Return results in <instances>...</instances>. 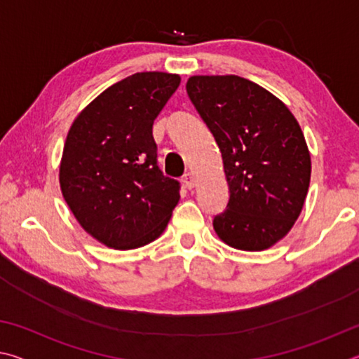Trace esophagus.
I'll return each instance as SVG.
<instances>
[{
  "mask_svg": "<svg viewBox=\"0 0 359 359\" xmlns=\"http://www.w3.org/2000/svg\"><path fill=\"white\" fill-rule=\"evenodd\" d=\"M182 182H184L188 190H191V188H194V184H196V180H194V175L191 172L184 174V177H182Z\"/></svg>",
  "mask_w": 359,
  "mask_h": 359,
  "instance_id": "obj_1",
  "label": "esophagus"
}]
</instances>
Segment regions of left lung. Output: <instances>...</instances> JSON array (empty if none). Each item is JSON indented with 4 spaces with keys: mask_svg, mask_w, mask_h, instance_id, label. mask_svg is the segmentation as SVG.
I'll return each mask as SVG.
<instances>
[{
    "mask_svg": "<svg viewBox=\"0 0 359 359\" xmlns=\"http://www.w3.org/2000/svg\"><path fill=\"white\" fill-rule=\"evenodd\" d=\"M188 98L222 151L229 199L214 217L224 244L258 252L287 236L311 184V155L280 100L239 76H193Z\"/></svg>",
    "mask_w": 359,
    "mask_h": 359,
    "instance_id": "left-lung-1",
    "label": "left lung"
}]
</instances>
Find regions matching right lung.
Instances as JSON below:
<instances>
[{
  "label": "right lung",
  "mask_w": 359,
  "mask_h": 359,
  "mask_svg": "<svg viewBox=\"0 0 359 359\" xmlns=\"http://www.w3.org/2000/svg\"><path fill=\"white\" fill-rule=\"evenodd\" d=\"M180 85L177 74L136 72L79 114L66 137L60 185L81 226L130 250L155 241L180 199V182L158 168L154 121Z\"/></svg>",
  "instance_id": "add662e5"
}]
</instances>
